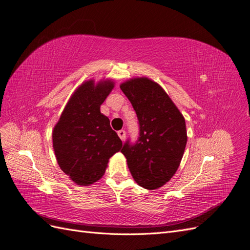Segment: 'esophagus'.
Returning a JSON list of instances; mask_svg holds the SVG:
<instances>
[{"label": "esophagus", "mask_w": 250, "mask_h": 250, "mask_svg": "<svg viewBox=\"0 0 250 250\" xmlns=\"http://www.w3.org/2000/svg\"><path fill=\"white\" fill-rule=\"evenodd\" d=\"M117 134H118V136H119V138L121 139V140H125V130H120V131H118L117 132Z\"/></svg>", "instance_id": "obj_1"}]
</instances>
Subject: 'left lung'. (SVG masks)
Returning a JSON list of instances; mask_svg holds the SVG:
<instances>
[{
	"mask_svg": "<svg viewBox=\"0 0 250 250\" xmlns=\"http://www.w3.org/2000/svg\"><path fill=\"white\" fill-rule=\"evenodd\" d=\"M137 115L139 136L127 139L121 153L131 174L145 189L162 187L181 164L187 144L185 118L161 85L136 78L120 85Z\"/></svg>",
	"mask_w": 250,
	"mask_h": 250,
	"instance_id": "left-lung-1",
	"label": "left lung"
}]
</instances>
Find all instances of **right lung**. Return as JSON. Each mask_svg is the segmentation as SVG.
Listing matches in <instances>:
<instances>
[{
  "mask_svg": "<svg viewBox=\"0 0 250 250\" xmlns=\"http://www.w3.org/2000/svg\"><path fill=\"white\" fill-rule=\"evenodd\" d=\"M114 83L94 84L89 80L69 99L54 127L53 145L57 162L70 180L87 186L104 174L108 159L120 151L123 142L100 113V105Z\"/></svg>",
  "mask_w": 250,
  "mask_h": 250,
  "instance_id": "right-lung-1",
  "label": "right lung"
}]
</instances>
